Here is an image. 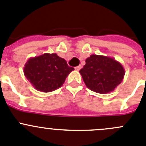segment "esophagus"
I'll return each instance as SVG.
<instances>
[{
  "label": "esophagus",
  "mask_w": 146,
  "mask_h": 146,
  "mask_svg": "<svg viewBox=\"0 0 146 146\" xmlns=\"http://www.w3.org/2000/svg\"><path fill=\"white\" fill-rule=\"evenodd\" d=\"M81 68V65H78V66L76 67V68H75V69H76V70L78 71V70H79Z\"/></svg>",
  "instance_id": "1"
}]
</instances>
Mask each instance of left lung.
Wrapping results in <instances>:
<instances>
[{
    "label": "left lung",
    "mask_w": 146,
    "mask_h": 146,
    "mask_svg": "<svg viewBox=\"0 0 146 146\" xmlns=\"http://www.w3.org/2000/svg\"><path fill=\"white\" fill-rule=\"evenodd\" d=\"M85 84L90 90L100 94L111 92L123 81L124 67L112 57L92 54L79 71Z\"/></svg>",
    "instance_id": "8db88e82"
}]
</instances>
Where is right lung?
Returning a JSON list of instances; mask_svg holds the SVG:
<instances>
[{
  "label": "right lung",
  "instance_id": "add662e5",
  "mask_svg": "<svg viewBox=\"0 0 146 146\" xmlns=\"http://www.w3.org/2000/svg\"><path fill=\"white\" fill-rule=\"evenodd\" d=\"M74 70L57 54L46 53L31 57L24 67V74L36 90L51 92L62 86Z\"/></svg>",
  "mask_w": 146,
  "mask_h": 146
}]
</instances>
